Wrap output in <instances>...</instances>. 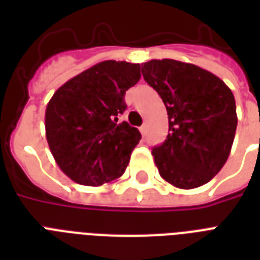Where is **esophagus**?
Listing matches in <instances>:
<instances>
[{"label": "esophagus", "instance_id": "1", "mask_svg": "<svg viewBox=\"0 0 260 260\" xmlns=\"http://www.w3.org/2000/svg\"><path fill=\"white\" fill-rule=\"evenodd\" d=\"M140 132H142V135H143V136H144V135L147 134V126L146 125L140 126Z\"/></svg>", "mask_w": 260, "mask_h": 260}]
</instances>
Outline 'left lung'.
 Masks as SVG:
<instances>
[{"label": "left lung", "mask_w": 260, "mask_h": 260, "mask_svg": "<svg viewBox=\"0 0 260 260\" xmlns=\"http://www.w3.org/2000/svg\"><path fill=\"white\" fill-rule=\"evenodd\" d=\"M142 73L169 114V131L152 155L160 177L179 189L208 183L230 156L238 125L231 89L210 71L174 59H152Z\"/></svg>", "instance_id": "1"}]
</instances>
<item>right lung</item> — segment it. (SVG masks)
I'll return each mask as SVG.
<instances>
[{
    "mask_svg": "<svg viewBox=\"0 0 260 260\" xmlns=\"http://www.w3.org/2000/svg\"><path fill=\"white\" fill-rule=\"evenodd\" d=\"M139 63L105 60L59 87L46 109V138L60 170L79 185L101 186L121 177L142 139L118 122L124 95L140 79Z\"/></svg>",
    "mask_w": 260,
    "mask_h": 260,
    "instance_id": "right-lung-1",
    "label": "right lung"
}]
</instances>
